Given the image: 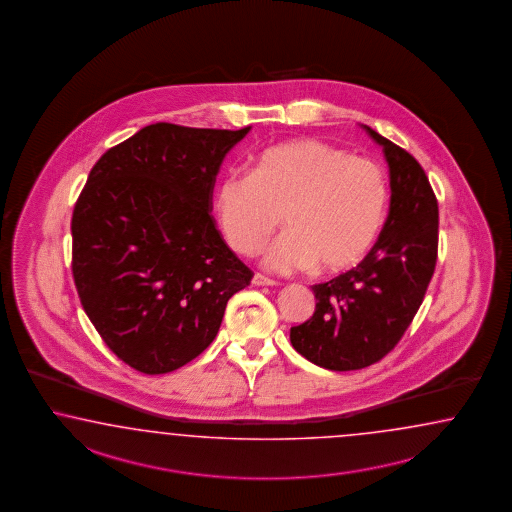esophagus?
<instances>
[{"label": "esophagus", "instance_id": "34e87169", "mask_svg": "<svg viewBox=\"0 0 512 512\" xmlns=\"http://www.w3.org/2000/svg\"><path fill=\"white\" fill-rule=\"evenodd\" d=\"M251 283H253V285H257V287H274V285H277L274 279H270V277H266V275L259 274V272H257V274H253Z\"/></svg>", "mask_w": 512, "mask_h": 512}]
</instances>
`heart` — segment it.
<instances>
[{"mask_svg":"<svg viewBox=\"0 0 512 512\" xmlns=\"http://www.w3.org/2000/svg\"><path fill=\"white\" fill-rule=\"evenodd\" d=\"M387 209L383 168L316 138L262 150L253 172L231 170L214 190L225 240L242 255L259 250L283 214L288 229L264 253V264L279 274L355 266L374 246Z\"/></svg>","mask_w":512,"mask_h":512,"instance_id":"obj_1","label":"heart"}]
</instances>
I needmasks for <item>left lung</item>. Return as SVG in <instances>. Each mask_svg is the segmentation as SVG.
<instances>
[{
  "mask_svg": "<svg viewBox=\"0 0 512 512\" xmlns=\"http://www.w3.org/2000/svg\"><path fill=\"white\" fill-rule=\"evenodd\" d=\"M362 127L387 159V222L357 268L312 285L314 314L290 329L298 353L335 372L361 370L394 349L420 309L437 264L438 205L424 168L372 127Z\"/></svg>",
  "mask_w": 512,
  "mask_h": 512,
  "instance_id": "8db88e82",
  "label": "left lung"
}]
</instances>
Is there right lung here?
Listing matches in <instances>:
<instances>
[{
	"label": "right lung",
	"mask_w": 512,
	"mask_h": 512,
	"mask_svg": "<svg viewBox=\"0 0 512 512\" xmlns=\"http://www.w3.org/2000/svg\"><path fill=\"white\" fill-rule=\"evenodd\" d=\"M251 127L146 125L105 151L72 214V274L114 355L168 374L209 348L225 305L253 272L211 216L227 151Z\"/></svg>",
	"instance_id": "add662e5"
}]
</instances>
